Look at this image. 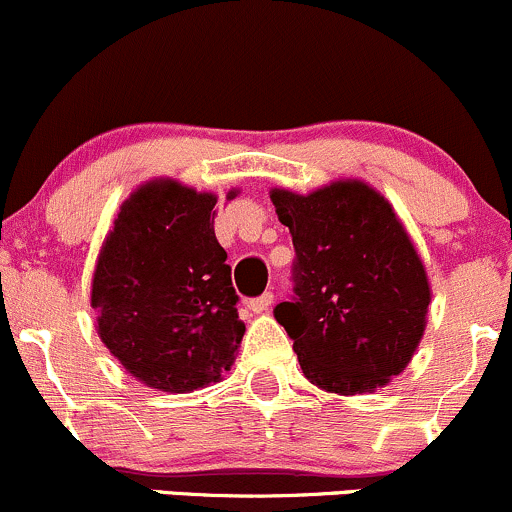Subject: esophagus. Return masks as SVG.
<instances>
[{
    "label": "esophagus",
    "instance_id": "1",
    "mask_svg": "<svg viewBox=\"0 0 512 512\" xmlns=\"http://www.w3.org/2000/svg\"><path fill=\"white\" fill-rule=\"evenodd\" d=\"M272 301H274L272 292H265V294H262V297H257V299H250V301H247V309H250L252 314H262V311L270 309Z\"/></svg>",
    "mask_w": 512,
    "mask_h": 512
}]
</instances>
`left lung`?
I'll list each match as a JSON object with an SVG mask.
<instances>
[{
    "label": "left lung",
    "mask_w": 512,
    "mask_h": 512,
    "mask_svg": "<svg viewBox=\"0 0 512 512\" xmlns=\"http://www.w3.org/2000/svg\"><path fill=\"white\" fill-rule=\"evenodd\" d=\"M292 233L294 297L274 309L301 373L336 395L387 385L412 360L432 301L427 270L395 208L360 179L311 193L272 188Z\"/></svg>",
    "instance_id": "1"
}]
</instances>
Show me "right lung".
I'll use <instances>...</instances> for the list:
<instances>
[{
  "label": "right lung",
  "mask_w": 512,
  "mask_h": 512,
  "mask_svg": "<svg viewBox=\"0 0 512 512\" xmlns=\"http://www.w3.org/2000/svg\"><path fill=\"white\" fill-rule=\"evenodd\" d=\"M238 188L228 191V201ZM218 196L152 179L134 188L105 235L90 306L98 336L139 383L193 392L218 383L238 355L245 324L215 238Z\"/></svg>",
  "instance_id": "right-lung-1"
}]
</instances>
